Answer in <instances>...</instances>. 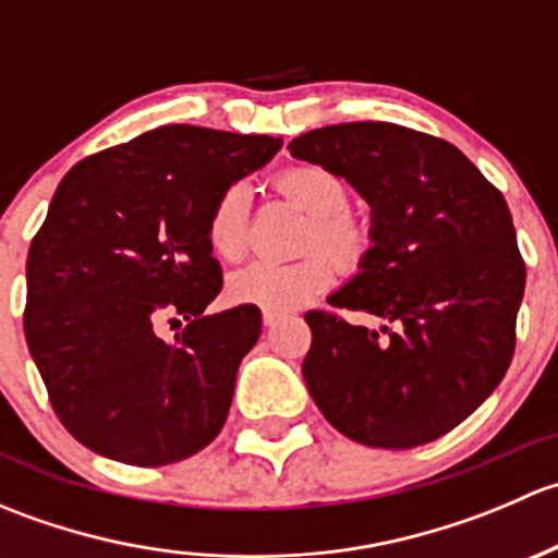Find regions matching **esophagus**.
I'll return each mask as SVG.
<instances>
[{"instance_id":"34e87169","label":"esophagus","mask_w":558,"mask_h":558,"mask_svg":"<svg viewBox=\"0 0 558 558\" xmlns=\"http://www.w3.org/2000/svg\"><path fill=\"white\" fill-rule=\"evenodd\" d=\"M262 318H264V326H275L280 320V313H275V311H264L262 313Z\"/></svg>"}]
</instances>
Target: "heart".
Returning <instances> with one entry per match:
<instances>
[{"mask_svg":"<svg viewBox=\"0 0 558 558\" xmlns=\"http://www.w3.org/2000/svg\"><path fill=\"white\" fill-rule=\"evenodd\" d=\"M280 191L311 216L305 247L318 245L340 264H353L362 256L367 234L348 213L351 191L345 180L329 167L300 165L278 178ZM207 243L216 256L238 262L247 247V189L234 183L223 191L207 218ZM335 280V264L325 253H311L294 264L251 262L229 278L232 300L258 305L264 311H294L324 294Z\"/></svg>","mask_w":558,"mask_h":558,"instance_id":"b5f03b06","label":"heart"}]
</instances>
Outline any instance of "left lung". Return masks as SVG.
<instances>
[{
	"instance_id": "obj_1",
	"label": "left lung",
	"mask_w": 558,
	"mask_h": 558,
	"mask_svg": "<svg viewBox=\"0 0 558 558\" xmlns=\"http://www.w3.org/2000/svg\"><path fill=\"white\" fill-rule=\"evenodd\" d=\"M289 150L369 205L373 245L329 305L392 324L307 313V391L362 446L437 440L486 402L513 359L526 267L508 202L456 145L397 123L313 129Z\"/></svg>"
}]
</instances>
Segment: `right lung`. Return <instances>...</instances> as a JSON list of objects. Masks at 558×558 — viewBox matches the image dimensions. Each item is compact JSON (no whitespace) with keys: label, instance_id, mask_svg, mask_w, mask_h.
<instances>
[{"label":"right lung","instance_id":"add662e5","mask_svg":"<svg viewBox=\"0 0 558 558\" xmlns=\"http://www.w3.org/2000/svg\"><path fill=\"white\" fill-rule=\"evenodd\" d=\"M280 145L172 123L77 161L59 183L26 258L24 331L56 415L94 453L161 466L221 432L262 313L205 315L223 286L207 218ZM178 314L190 324L159 338L158 320Z\"/></svg>","mask_w":558,"mask_h":558}]
</instances>
